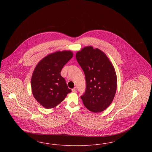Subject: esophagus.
I'll return each mask as SVG.
<instances>
[{"label":"esophagus","instance_id":"1","mask_svg":"<svg viewBox=\"0 0 152 152\" xmlns=\"http://www.w3.org/2000/svg\"><path fill=\"white\" fill-rule=\"evenodd\" d=\"M76 91H77V88H76V87L73 88L72 89V91L73 92H76Z\"/></svg>","mask_w":152,"mask_h":152}]
</instances>
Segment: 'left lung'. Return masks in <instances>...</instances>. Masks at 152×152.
<instances>
[{
    "label": "left lung",
    "mask_w": 152,
    "mask_h": 152,
    "mask_svg": "<svg viewBox=\"0 0 152 152\" xmlns=\"http://www.w3.org/2000/svg\"><path fill=\"white\" fill-rule=\"evenodd\" d=\"M76 60L85 74L86 89L81 96L85 107L94 112L107 108L117 89V76L113 65L99 49L89 46L76 53Z\"/></svg>",
    "instance_id": "1"
}]
</instances>
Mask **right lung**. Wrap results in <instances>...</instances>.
<instances>
[{"label": "right lung", "instance_id": "obj_1", "mask_svg": "<svg viewBox=\"0 0 152 152\" xmlns=\"http://www.w3.org/2000/svg\"><path fill=\"white\" fill-rule=\"evenodd\" d=\"M72 57L71 51H58L44 58L36 65L31 88L35 99L44 108L55 107L71 92L60 72Z\"/></svg>", "mask_w": 152, "mask_h": 152}]
</instances>
